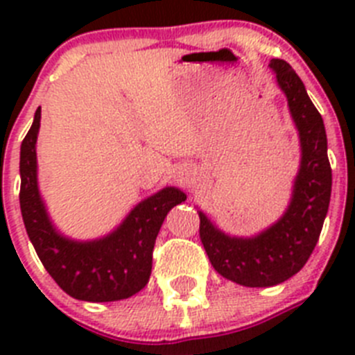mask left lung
Segmentation results:
<instances>
[{
    "label": "left lung",
    "mask_w": 355,
    "mask_h": 355,
    "mask_svg": "<svg viewBox=\"0 0 355 355\" xmlns=\"http://www.w3.org/2000/svg\"><path fill=\"white\" fill-rule=\"evenodd\" d=\"M268 67L286 96L299 133L300 165L290 205L277 222L252 236H231L216 227L205 211H197L200 241L213 268L222 277L249 288L284 283L306 265L324 225L332 187L324 119L288 62L272 58Z\"/></svg>",
    "instance_id": "obj_1"
}]
</instances>
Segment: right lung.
<instances>
[{
	"instance_id": "obj_1",
	"label": "right lung",
	"mask_w": 355,
	"mask_h": 355,
	"mask_svg": "<svg viewBox=\"0 0 355 355\" xmlns=\"http://www.w3.org/2000/svg\"><path fill=\"white\" fill-rule=\"evenodd\" d=\"M40 108L21 144V213L24 227L55 283L67 295L87 302H114L139 293L150 277L153 249L167 213L187 196L165 187L140 200L126 218L96 240H72L55 227L44 205L37 178V137Z\"/></svg>"
}]
</instances>
